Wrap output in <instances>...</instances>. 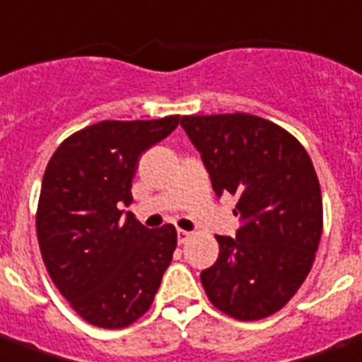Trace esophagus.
<instances>
[{
    "label": "esophagus",
    "instance_id": "esophagus-1",
    "mask_svg": "<svg viewBox=\"0 0 362 362\" xmlns=\"http://www.w3.org/2000/svg\"><path fill=\"white\" fill-rule=\"evenodd\" d=\"M176 237H178V243H180V245H184V243H186L187 239L192 237V233H189V231L178 230V231H176Z\"/></svg>",
    "mask_w": 362,
    "mask_h": 362
}]
</instances>
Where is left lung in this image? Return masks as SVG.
Wrapping results in <instances>:
<instances>
[{
    "mask_svg": "<svg viewBox=\"0 0 362 362\" xmlns=\"http://www.w3.org/2000/svg\"><path fill=\"white\" fill-rule=\"evenodd\" d=\"M216 195L237 197L235 237L216 235L218 260L201 272L214 308L258 321L285 308L308 277L322 233L321 186L308 151L250 114L184 115Z\"/></svg>",
    "mask_w": 362,
    "mask_h": 362,
    "instance_id": "left-lung-1",
    "label": "left lung"
}]
</instances>
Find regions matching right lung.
Listing matches in <instances>:
<instances>
[{
  "label": "right lung",
  "instance_id": "add662e5",
  "mask_svg": "<svg viewBox=\"0 0 362 362\" xmlns=\"http://www.w3.org/2000/svg\"><path fill=\"white\" fill-rule=\"evenodd\" d=\"M178 123L180 115L100 121L66 138L47 165L35 216L41 256L60 294L95 327L144 315L173 260L175 226L148 230L119 206L132 203L140 156Z\"/></svg>",
  "mask_w": 362,
  "mask_h": 362
}]
</instances>
